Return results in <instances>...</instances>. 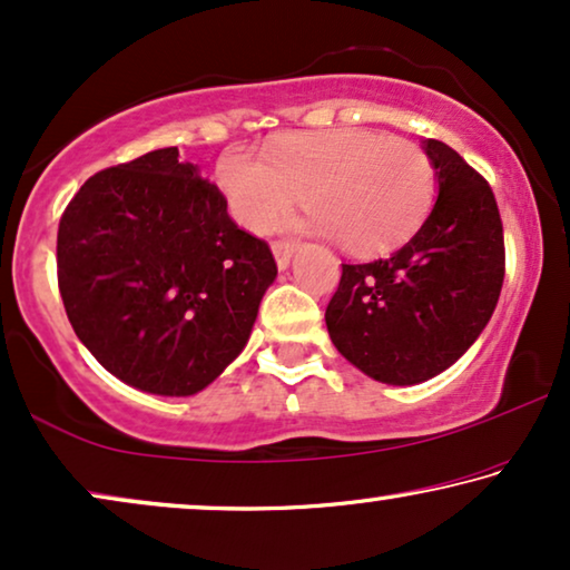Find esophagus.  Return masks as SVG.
Masks as SVG:
<instances>
[{
  "mask_svg": "<svg viewBox=\"0 0 570 570\" xmlns=\"http://www.w3.org/2000/svg\"><path fill=\"white\" fill-rule=\"evenodd\" d=\"M293 252H295V244H291V240H275V244H272V254H275V262L279 269H285L287 264H291Z\"/></svg>",
  "mask_w": 570,
  "mask_h": 570,
  "instance_id": "34e87169",
  "label": "esophagus"
}]
</instances>
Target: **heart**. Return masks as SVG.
Instances as JSON below:
<instances>
[{
    "label": "heart",
    "instance_id": "obj_1",
    "mask_svg": "<svg viewBox=\"0 0 570 570\" xmlns=\"http://www.w3.org/2000/svg\"><path fill=\"white\" fill-rule=\"evenodd\" d=\"M217 181L230 215L252 233H267L291 215L295 197L345 252L371 254L400 244L417 228L435 189L423 147L371 129L287 135L269 145L267 163L228 150Z\"/></svg>",
    "mask_w": 570,
    "mask_h": 570
}]
</instances>
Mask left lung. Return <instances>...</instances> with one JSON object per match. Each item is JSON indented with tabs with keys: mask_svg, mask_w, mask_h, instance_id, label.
<instances>
[{
	"mask_svg": "<svg viewBox=\"0 0 570 570\" xmlns=\"http://www.w3.org/2000/svg\"><path fill=\"white\" fill-rule=\"evenodd\" d=\"M439 199L402 248L342 264L326 306L334 347L384 384H420L462 357L493 316L505 275L493 189L456 150L425 139Z\"/></svg>",
	"mask_w": 570,
	"mask_h": 570,
	"instance_id": "left-lung-1",
	"label": "left lung"
}]
</instances>
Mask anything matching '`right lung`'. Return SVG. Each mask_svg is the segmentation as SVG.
<instances>
[{
	"label": "right lung",
	"mask_w": 570,
	"mask_h": 570,
	"mask_svg": "<svg viewBox=\"0 0 570 570\" xmlns=\"http://www.w3.org/2000/svg\"><path fill=\"white\" fill-rule=\"evenodd\" d=\"M57 277L69 324L108 373L189 396L244 350L277 264L223 191L163 147L80 186L59 220Z\"/></svg>",
	"instance_id": "right-lung-1"
}]
</instances>
